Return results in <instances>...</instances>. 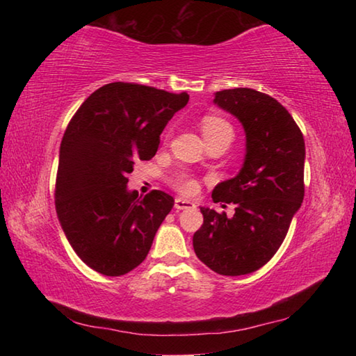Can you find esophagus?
<instances>
[{"label": "esophagus", "mask_w": 356, "mask_h": 356, "mask_svg": "<svg viewBox=\"0 0 356 356\" xmlns=\"http://www.w3.org/2000/svg\"><path fill=\"white\" fill-rule=\"evenodd\" d=\"M174 207L177 210H184V209H191V207H196V204L193 201L188 200H184V197H176V201H174Z\"/></svg>", "instance_id": "1"}]
</instances>
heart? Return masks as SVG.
<instances>
[{"instance_id":"1","label":"heart","mask_w":356,"mask_h":356,"mask_svg":"<svg viewBox=\"0 0 356 356\" xmlns=\"http://www.w3.org/2000/svg\"><path fill=\"white\" fill-rule=\"evenodd\" d=\"M201 130L204 136H206L207 143L212 140H218V138H234V129L232 125L227 122L225 118L216 116V114H206L201 119ZM172 185L180 193H185V195H190V193H195L197 190V182L188 174H179V176L172 180Z\"/></svg>"}]
</instances>
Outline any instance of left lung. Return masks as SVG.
<instances>
[{
  "label": "left lung",
  "mask_w": 356,
  "mask_h": 356,
  "mask_svg": "<svg viewBox=\"0 0 356 356\" xmlns=\"http://www.w3.org/2000/svg\"><path fill=\"white\" fill-rule=\"evenodd\" d=\"M213 102L242 122L246 155L237 176L212 193L215 202L236 204V213L227 218L226 212L201 207L204 222L193 248L215 273L248 275L280 250L303 202L305 140L291 113L267 94L225 89Z\"/></svg>",
  "instance_id": "8db88e82"
}]
</instances>
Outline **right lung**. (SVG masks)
<instances>
[{
    "label": "right lung",
    "instance_id": "add662e5",
    "mask_svg": "<svg viewBox=\"0 0 356 356\" xmlns=\"http://www.w3.org/2000/svg\"><path fill=\"white\" fill-rule=\"evenodd\" d=\"M188 99L108 83L70 119L59 149L55 206L70 246L95 272L120 276L146 259L174 197L160 190L138 197L127 190L129 174L136 161L155 155L168 120Z\"/></svg>",
    "mask_w": 356,
    "mask_h": 356
}]
</instances>
